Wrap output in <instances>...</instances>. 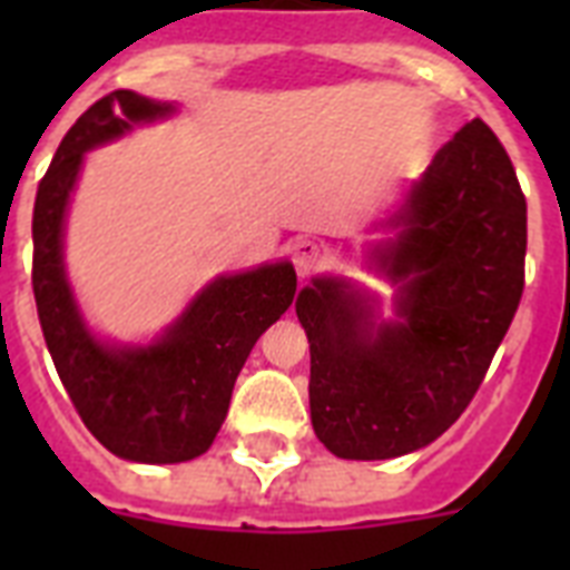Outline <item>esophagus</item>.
<instances>
[{"instance_id": "obj_1", "label": "esophagus", "mask_w": 570, "mask_h": 570, "mask_svg": "<svg viewBox=\"0 0 570 570\" xmlns=\"http://www.w3.org/2000/svg\"><path fill=\"white\" fill-rule=\"evenodd\" d=\"M322 257H325V254H322V245L313 239H298L293 242V248H289V259H293L298 277H307L311 272H316Z\"/></svg>"}]
</instances>
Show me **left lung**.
<instances>
[{"mask_svg":"<svg viewBox=\"0 0 570 570\" xmlns=\"http://www.w3.org/2000/svg\"><path fill=\"white\" fill-rule=\"evenodd\" d=\"M393 224L405 230L375 263L402 284V322L375 325L337 277L295 298L313 432L337 459H396L441 438L476 396L523 295L527 197L485 120L434 154Z\"/></svg>","mask_w":570,"mask_h":570,"instance_id":"1","label":"left lung"}]
</instances>
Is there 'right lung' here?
I'll list each match as a JSON object with an SVG mask.
<instances>
[{
	"label": "right lung",
	"instance_id": "1",
	"mask_svg": "<svg viewBox=\"0 0 570 570\" xmlns=\"http://www.w3.org/2000/svg\"><path fill=\"white\" fill-rule=\"evenodd\" d=\"M171 111L136 91L94 102L61 138L31 215V289L58 379L88 432L118 459L141 464H177L213 446L250 348L295 298V268L272 263L213 281L150 346H106L85 328L61 259L82 156Z\"/></svg>",
	"mask_w": 570,
	"mask_h": 570
}]
</instances>
